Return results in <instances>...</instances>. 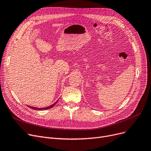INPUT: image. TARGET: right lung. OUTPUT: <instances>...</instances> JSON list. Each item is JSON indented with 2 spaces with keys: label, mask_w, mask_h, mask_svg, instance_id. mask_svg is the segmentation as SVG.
<instances>
[{
  "label": "right lung",
  "mask_w": 151,
  "mask_h": 151,
  "mask_svg": "<svg viewBox=\"0 0 151 151\" xmlns=\"http://www.w3.org/2000/svg\"><path fill=\"white\" fill-rule=\"evenodd\" d=\"M58 100H57L56 101H55L54 104H53L52 105L49 106H47V107H45V108H36V107H33V106H28V107L30 108L31 109H35V110H46V109H50L51 108H52L55 104H57V102L58 101Z\"/></svg>",
  "instance_id": "obj_1"
}]
</instances>
